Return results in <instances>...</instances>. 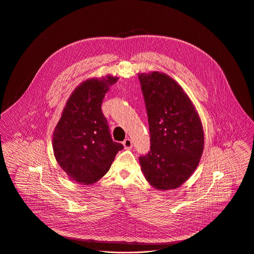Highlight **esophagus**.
Returning a JSON list of instances; mask_svg holds the SVG:
<instances>
[{
  "mask_svg": "<svg viewBox=\"0 0 254 254\" xmlns=\"http://www.w3.org/2000/svg\"><path fill=\"white\" fill-rule=\"evenodd\" d=\"M123 146H124V148L126 149V150H130V149H132V147H133V142H132V140L131 139H126L124 142H123Z\"/></svg>",
  "mask_w": 254,
  "mask_h": 254,
  "instance_id": "obj_1",
  "label": "esophagus"
}]
</instances>
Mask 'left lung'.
I'll return each mask as SVG.
<instances>
[{
  "mask_svg": "<svg viewBox=\"0 0 254 254\" xmlns=\"http://www.w3.org/2000/svg\"><path fill=\"white\" fill-rule=\"evenodd\" d=\"M138 76L151 135V151L139 159L142 171L154 188L175 189L199 165L204 149L201 119L183 88L169 75Z\"/></svg>",
  "mask_w": 254,
  "mask_h": 254,
  "instance_id": "1",
  "label": "left lung"
}]
</instances>
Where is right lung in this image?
<instances>
[{
    "instance_id": "right-lung-1",
    "label": "right lung",
    "mask_w": 254,
    "mask_h": 254,
    "mask_svg": "<svg viewBox=\"0 0 254 254\" xmlns=\"http://www.w3.org/2000/svg\"><path fill=\"white\" fill-rule=\"evenodd\" d=\"M118 78L107 75L78 85L53 133L54 156L70 179L92 184L109 170L123 145L113 142L101 103Z\"/></svg>"
}]
</instances>
